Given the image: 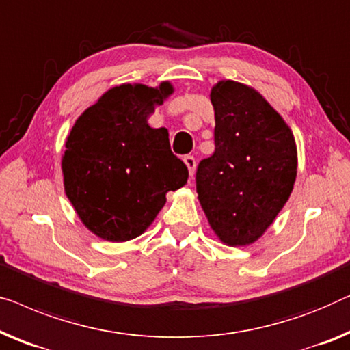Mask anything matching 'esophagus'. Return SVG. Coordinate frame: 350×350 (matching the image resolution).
<instances>
[{
    "label": "esophagus",
    "mask_w": 350,
    "mask_h": 350,
    "mask_svg": "<svg viewBox=\"0 0 350 350\" xmlns=\"http://www.w3.org/2000/svg\"><path fill=\"white\" fill-rule=\"evenodd\" d=\"M185 164L187 167V170H189V175L194 176V172H196V159L194 156H185Z\"/></svg>",
    "instance_id": "34e87169"
}]
</instances>
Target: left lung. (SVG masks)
<instances>
[{"label":"left lung","instance_id":"left-lung-1","mask_svg":"<svg viewBox=\"0 0 350 350\" xmlns=\"http://www.w3.org/2000/svg\"><path fill=\"white\" fill-rule=\"evenodd\" d=\"M215 153L196 174L202 210L227 246L259 240L291 197L297 178L292 129L267 99L245 83L211 88Z\"/></svg>","mask_w":350,"mask_h":350}]
</instances>
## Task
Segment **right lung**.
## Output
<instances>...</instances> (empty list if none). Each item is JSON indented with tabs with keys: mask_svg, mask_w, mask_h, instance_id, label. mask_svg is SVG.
Returning a JSON list of instances; mask_svg holds the SVG:
<instances>
[{
	"mask_svg": "<svg viewBox=\"0 0 350 350\" xmlns=\"http://www.w3.org/2000/svg\"><path fill=\"white\" fill-rule=\"evenodd\" d=\"M174 93L123 83L79 116L62 159L64 192L80 221L107 241H128L151 226L165 194L187 181V167L172 153L165 128L148 116Z\"/></svg>",
	"mask_w": 350,
	"mask_h": 350,
	"instance_id": "right-lung-1",
	"label": "right lung"
}]
</instances>
